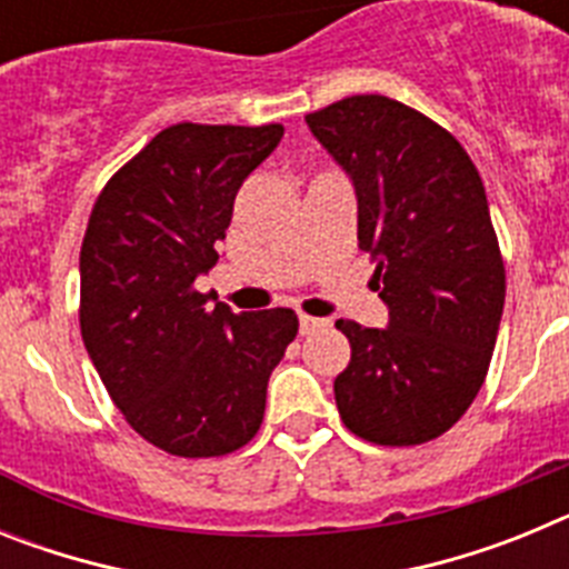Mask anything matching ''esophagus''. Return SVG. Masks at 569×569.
<instances>
[{
	"label": "esophagus",
	"instance_id": "obj_1",
	"mask_svg": "<svg viewBox=\"0 0 569 569\" xmlns=\"http://www.w3.org/2000/svg\"><path fill=\"white\" fill-rule=\"evenodd\" d=\"M325 325H328V321L316 319V316H299V333L301 336L313 333V330H321V328H325Z\"/></svg>",
	"mask_w": 569,
	"mask_h": 569
}]
</instances>
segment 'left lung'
I'll return each mask as SVG.
<instances>
[{
  "mask_svg": "<svg viewBox=\"0 0 569 569\" xmlns=\"http://www.w3.org/2000/svg\"><path fill=\"white\" fill-rule=\"evenodd\" d=\"M305 122L353 179L359 248L390 310L385 330L336 321L350 339V365L333 381L341 421L381 447L439 439L479 396L505 310L479 170L450 130L379 93Z\"/></svg>",
  "mask_w": 569,
  "mask_h": 569,
  "instance_id": "left-lung-1",
  "label": "left lung"
}]
</instances>
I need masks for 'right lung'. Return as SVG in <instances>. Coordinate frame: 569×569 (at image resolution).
Segmentation results:
<instances>
[{"instance_id":"right-lung-1","label":"right lung","mask_w":569,"mask_h":569,"mask_svg":"<svg viewBox=\"0 0 569 569\" xmlns=\"http://www.w3.org/2000/svg\"><path fill=\"white\" fill-rule=\"evenodd\" d=\"M281 136V124H170L90 210L82 341L124 421L170 456L213 459L248 445L270 373L299 333L293 310L233 313L196 290L219 259L241 182Z\"/></svg>"}]
</instances>
